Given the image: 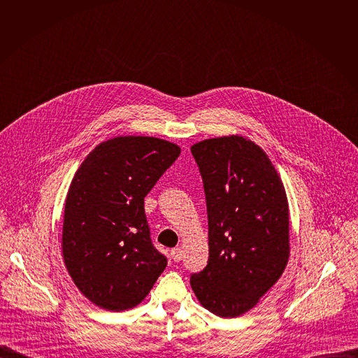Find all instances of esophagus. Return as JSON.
<instances>
[{
  "label": "esophagus",
  "mask_w": 358,
  "mask_h": 358,
  "mask_svg": "<svg viewBox=\"0 0 358 358\" xmlns=\"http://www.w3.org/2000/svg\"><path fill=\"white\" fill-rule=\"evenodd\" d=\"M182 257H184L182 248H174V249L171 250V258H173L174 262H180V261L182 259Z\"/></svg>",
  "instance_id": "esophagus-1"
}]
</instances>
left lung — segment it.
<instances>
[{
	"instance_id": "obj_1",
	"label": "left lung",
	"mask_w": 358,
	"mask_h": 358,
	"mask_svg": "<svg viewBox=\"0 0 358 358\" xmlns=\"http://www.w3.org/2000/svg\"><path fill=\"white\" fill-rule=\"evenodd\" d=\"M208 213V265L191 276L198 301L220 317L257 306L289 261V203L266 152L242 136L191 147Z\"/></svg>"
}]
</instances>
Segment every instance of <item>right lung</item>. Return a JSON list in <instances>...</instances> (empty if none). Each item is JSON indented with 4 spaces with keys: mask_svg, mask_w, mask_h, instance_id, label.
<instances>
[{
    "mask_svg": "<svg viewBox=\"0 0 358 358\" xmlns=\"http://www.w3.org/2000/svg\"><path fill=\"white\" fill-rule=\"evenodd\" d=\"M181 148L163 138L119 136L96 145L71 182L62 255L78 289L110 312L134 308L167 266L151 243L144 196Z\"/></svg>",
    "mask_w": 358,
    "mask_h": 358,
    "instance_id": "right-lung-1",
    "label": "right lung"
}]
</instances>
